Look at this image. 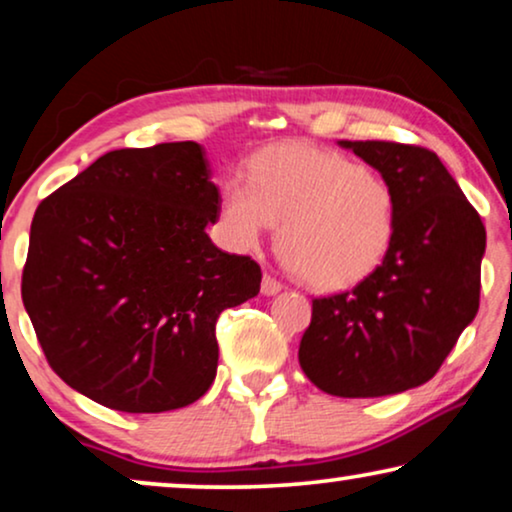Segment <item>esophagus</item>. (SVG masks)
I'll use <instances>...</instances> for the list:
<instances>
[{"label": "esophagus", "instance_id": "esophagus-1", "mask_svg": "<svg viewBox=\"0 0 512 512\" xmlns=\"http://www.w3.org/2000/svg\"><path fill=\"white\" fill-rule=\"evenodd\" d=\"M261 291L265 293V296H275V293L282 291V282H277V279L272 275H263Z\"/></svg>", "mask_w": 512, "mask_h": 512}]
</instances>
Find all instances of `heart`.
I'll use <instances>...</instances> for the list:
<instances>
[{
  "label": "heart",
  "mask_w": 512,
  "mask_h": 512,
  "mask_svg": "<svg viewBox=\"0 0 512 512\" xmlns=\"http://www.w3.org/2000/svg\"><path fill=\"white\" fill-rule=\"evenodd\" d=\"M279 223V244L317 289L356 286L380 268L396 233V193L382 174L340 153L282 144L228 179L219 226L235 251H251Z\"/></svg>",
  "instance_id": "b5f03b06"
}]
</instances>
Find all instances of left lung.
Instances as JSON below:
<instances>
[{
	"mask_svg": "<svg viewBox=\"0 0 512 512\" xmlns=\"http://www.w3.org/2000/svg\"><path fill=\"white\" fill-rule=\"evenodd\" d=\"M396 193V233L380 268L352 291L312 300L298 361L340 398L401 394L429 382L480 307L487 233L457 181L429 149L338 142Z\"/></svg>",
	"mask_w": 512,
	"mask_h": 512,
	"instance_id": "left-lung-1",
	"label": "left lung"
}]
</instances>
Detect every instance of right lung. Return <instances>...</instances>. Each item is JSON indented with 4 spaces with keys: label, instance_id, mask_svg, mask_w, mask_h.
<instances>
[{
    "label": "right lung",
    "instance_id": "obj_1",
    "mask_svg": "<svg viewBox=\"0 0 512 512\" xmlns=\"http://www.w3.org/2000/svg\"><path fill=\"white\" fill-rule=\"evenodd\" d=\"M195 142L104 153L41 200L23 303L60 380L104 408L177 410L216 377V319L261 268L209 240L221 195Z\"/></svg>",
    "mask_w": 512,
    "mask_h": 512
}]
</instances>
